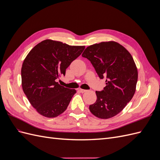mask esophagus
<instances>
[{"instance_id":"obj_1","label":"esophagus","mask_w":160,"mask_h":160,"mask_svg":"<svg viewBox=\"0 0 160 160\" xmlns=\"http://www.w3.org/2000/svg\"><path fill=\"white\" fill-rule=\"evenodd\" d=\"M79 91L81 92V93H85V92L87 91V90L85 89H79Z\"/></svg>"}]
</instances>
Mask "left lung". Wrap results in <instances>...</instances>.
Returning a JSON list of instances; mask_svg holds the SVG:
<instances>
[{"mask_svg":"<svg viewBox=\"0 0 160 160\" xmlns=\"http://www.w3.org/2000/svg\"><path fill=\"white\" fill-rule=\"evenodd\" d=\"M82 57L89 59L106 86L95 91L97 100L89 105L91 113L100 119L113 118L132 99L136 89L138 69L132 55L119 43L106 41L88 47Z\"/></svg>","mask_w":160,"mask_h":160,"instance_id":"1","label":"left lung"}]
</instances>
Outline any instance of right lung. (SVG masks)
I'll return each instance as SVG.
<instances>
[{
	"mask_svg": "<svg viewBox=\"0 0 160 160\" xmlns=\"http://www.w3.org/2000/svg\"><path fill=\"white\" fill-rule=\"evenodd\" d=\"M85 47L46 39L28 52L21 68L22 88L38 113L46 118H55L68 107L76 90L64 88L56 79L65 76L66 69Z\"/></svg>",
	"mask_w": 160,
	"mask_h": 160,
	"instance_id": "add662e5",
	"label": "right lung"
}]
</instances>
